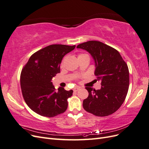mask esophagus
Instances as JSON below:
<instances>
[{
    "label": "esophagus",
    "instance_id": "1",
    "mask_svg": "<svg viewBox=\"0 0 149 149\" xmlns=\"http://www.w3.org/2000/svg\"><path fill=\"white\" fill-rule=\"evenodd\" d=\"M80 89V88L79 87H74V88H73V91H74V92H76L77 91H78V90Z\"/></svg>",
    "mask_w": 149,
    "mask_h": 149
}]
</instances>
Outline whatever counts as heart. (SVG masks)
Wrapping results in <instances>:
<instances>
[{
  "instance_id": "heart-1",
  "label": "heart",
  "mask_w": 149,
  "mask_h": 149,
  "mask_svg": "<svg viewBox=\"0 0 149 149\" xmlns=\"http://www.w3.org/2000/svg\"><path fill=\"white\" fill-rule=\"evenodd\" d=\"M85 55V54H79V55H78V57L79 56H83V55Z\"/></svg>"
}]
</instances>
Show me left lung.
<instances>
[{
  "mask_svg": "<svg viewBox=\"0 0 149 149\" xmlns=\"http://www.w3.org/2000/svg\"><path fill=\"white\" fill-rule=\"evenodd\" d=\"M88 52L95 61L94 74L101 81V88L86 87L89 96L84 100V110L94 116L104 117L118 111L127 96L129 86L127 65L119 52L98 41H88L77 46Z\"/></svg>",
  "mask_w": 149,
  "mask_h": 149,
  "instance_id": "obj_1",
  "label": "left lung"
}]
</instances>
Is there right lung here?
I'll use <instances>...</instances> for the list:
<instances>
[{
  "label": "right lung",
  "mask_w": 149,
  "mask_h": 149,
  "mask_svg": "<svg viewBox=\"0 0 149 149\" xmlns=\"http://www.w3.org/2000/svg\"><path fill=\"white\" fill-rule=\"evenodd\" d=\"M74 48L75 45H51L34 53L24 66L20 74L22 95L37 114L53 118L66 110L73 90L59 88L56 91L51 81L60 72L63 58Z\"/></svg>",
  "instance_id": "obj_1"
}]
</instances>
